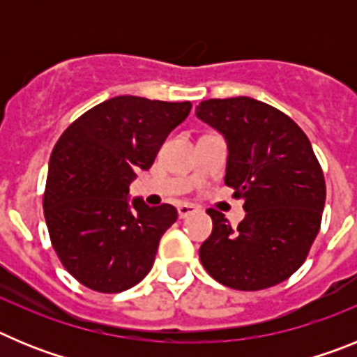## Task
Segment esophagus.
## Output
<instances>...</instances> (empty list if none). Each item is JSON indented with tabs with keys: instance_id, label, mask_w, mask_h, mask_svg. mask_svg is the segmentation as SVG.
I'll return each instance as SVG.
<instances>
[{
	"instance_id": "obj_1",
	"label": "esophagus",
	"mask_w": 357,
	"mask_h": 357,
	"mask_svg": "<svg viewBox=\"0 0 357 357\" xmlns=\"http://www.w3.org/2000/svg\"><path fill=\"white\" fill-rule=\"evenodd\" d=\"M176 209H178V216H181V218H188L189 214L197 213L198 207L193 206V204H181V206L176 207Z\"/></svg>"
}]
</instances>
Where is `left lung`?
<instances>
[{"mask_svg": "<svg viewBox=\"0 0 357 357\" xmlns=\"http://www.w3.org/2000/svg\"><path fill=\"white\" fill-rule=\"evenodd\" d=\"M197 118L223 135L225 184L247 213L232 229L225 214L207 211L213 232L202 264L232 289L279 284L302 266L320 230L326 181L313 146L284 112L248 96L202 102Z\"/></svg>", "mask_w": 357, "mask_h": 357, "instance_id": "1", "label": "left lung"}]
</instances>
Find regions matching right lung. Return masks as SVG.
<instances>
[{
    "mask_svg": "<svg viewBox=\"0 0 357 357\" xmlns=\"http://www.w3.org/2000/svg\"><path fill=\"white\" fill-rule=\"evenodd\" d=\"M189 110L191 102L116 96L82 114L56 141L44 218L61 263L87 288L125 291L153 266L176 209L128 198V185L139 169H150Z\"/></svg>",
    "mask_w": 357,
    "mask_h": 357,
    "instance_id": "right-lung-1",
    "label": "right lung"
}]
</instances>
